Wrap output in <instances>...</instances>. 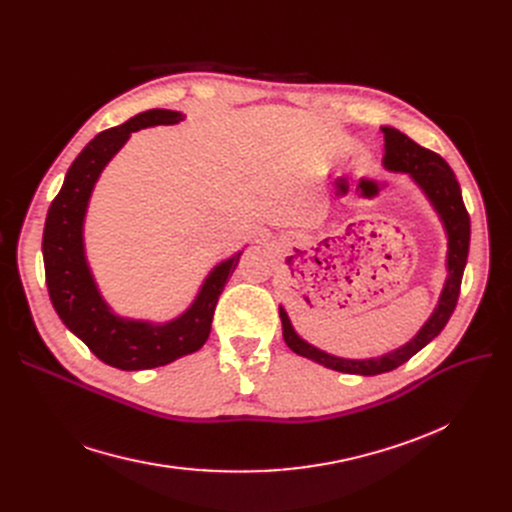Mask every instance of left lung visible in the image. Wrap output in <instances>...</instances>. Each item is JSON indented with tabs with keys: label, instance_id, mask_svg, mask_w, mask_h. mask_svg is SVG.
Wrapping results in <instances>:
<instances>
[{
	"label": "left lung",
	"instance_id": "left-lung-1",
	"mask_svg": "<svg viewBox=\"0 0 512 512\" xmlns=\"http://www.w3.org/2000/svg\"><path fill=\"white\" fill-rule=\"evenodd\" d=\"M382 130L386 139V155H384L386 168L396 172H409L419 182L429 201L434 203L436 211L440 213V218L444 222V228L448 232V280L442 290L438 309L434 311L432 317L427 319V324L419 330V334L409 344L398 348V351L378 359L353 361V359H340L319 351V348L307 344L303 338L297 336V332H294L290 326L286 311L280 309L282 336L290 351L342 373L378 375V373L392 371L398 365L407 363L427 342H432L448 324V319L456 307V301H459L463 272H465L467 255H469V240H471L469 211L463 203L461 184L456 180L452 168L446 164V159L434 151L417 145L413 139L407 137V134H402L396 128H382Z\"/></svg>",
	"mask_w": 512,
	"mask_h": 512
}]
</instances>
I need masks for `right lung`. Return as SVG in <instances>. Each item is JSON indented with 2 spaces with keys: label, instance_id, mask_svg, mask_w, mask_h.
Wrapping results in <instances>:
<instances>
[{
  "label": "right lung",
  "instance_id": "1",
  "mask_svg": "<svg viewBox=\"0 0 512 512\" xmlns=\"http://www.w3.org/2000/svg\"><path fill=\"white\" fill-rule=\"evenodd\" d=\"M178 120H182L178 112L149 110L99 132L72 161L43 228L45 282L53 309L97 359L124 371L168 365L199 351L209 338L215 305L240 259L236 253L215 267L193 307L164 326L120 319L99 297L83 251V220L95 180L130 132Z\"/></svg>",
  "mask_w": 512,
  "mask_h": 512
}]
</instances>
